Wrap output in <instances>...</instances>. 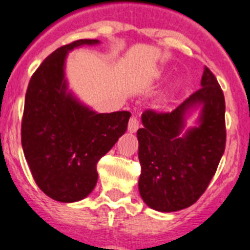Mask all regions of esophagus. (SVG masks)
Returning a JSON list of instances; mask_svg holds the SVG:
<instances>
[{"label": "esophagus", "instance_id": "34e87169", "mask_svg": "<svg viewBox=\"0 0 250 250\" xmlns=\"http://www.w3.org/2000/svg\"><path fill=\"white\" fill-rule=\"evenodd\" d=\"M138 128H140V121L136 117H131L129 122H128V132L134 133V132H137Z\"/></svg>", "mask_w": 250, "mask_h": 250}]
</instances>
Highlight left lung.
I'll return each instance as SVG.
<instances>
[{
  "label": "left lung",
  "mask_w": 250,
  "mask_h": 250,
  "mask_svg": "<svg viewBox=\"0 0 250 250\" xmlns=\"http://www.w3.org/2000/svg\"><path fill=\"white\" fill-rule=\"evenodd\" d=\"M203 107L197 127L181 136L191 107ZM137 131L143 201L157 211L188 208L205 192L225 151V99L215 75L205 66L201 88L172 112L147 109Z\"/></svg>",
  "instance_id": "obj_1"
}]
</instances>
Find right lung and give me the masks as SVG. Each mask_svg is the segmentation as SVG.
I'll use <instances>...</instances> for the list:
<instances>
[{"mask_svg":"<svg viewBox=\"0 0 250 250\" xmlns=\"http://www.w3.org/2000/svg\"><path fill=\"white\" fill-rule=\"evenodd\" d=\"M98 40L73 41L50 54L32 74L21 123L23 153L36 185L60 203H74L95 188L97 164L127 131V110L95 113L66 92L68 51Z\"/></svg>","mask_w":250,"mask_h":250,"instance_id":"add662e5","label":"right lung"}]
</instances>
